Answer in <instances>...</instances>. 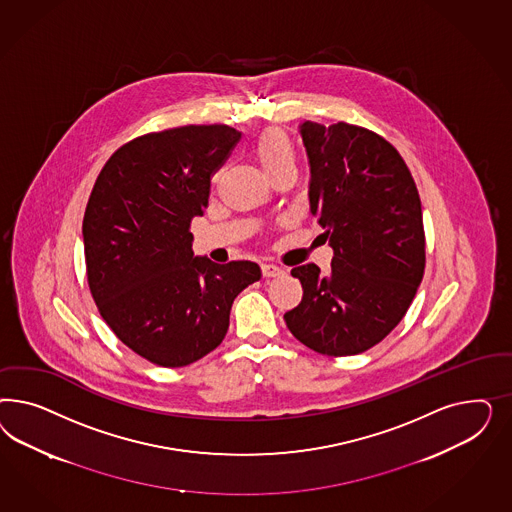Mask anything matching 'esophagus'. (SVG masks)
I'll use <instances>...</instances> for the list:
<instances>
[{
    "label": "esophagus",
    "mask_w": 512,
    "mask_h": 512,
    "mask_svg": "<svg viewBox=\"0 0 512 512\" xmlns=\"http://www.w3.org/2000/svg\"><path fill=\"white\" fill-rule=\"evenodd\" d=\"M261 270H263L264 278H278L281 274H285V270H283V268H279L276 264H263V266H261Z\"/></svg>",
    "instance_id": "esophagus-1"
}]
</instances>
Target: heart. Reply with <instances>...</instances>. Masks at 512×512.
<instances>
[{
	"label": "heart",
	"instance_id": "obj_1",
	"mask_svg": "<svg viewBox=\"0 0 512 512\" xmlns=\"http://www.w3.org/2000/svg\"><path fill=\"white\" fill-rule=\"evenodd\" d=\"M255 157L263 171H276L279 167L295 163V150L289 137L281 129H266L255 140Z\"/></svg>",
	"mask_w": 512,
	"mask_h": 512
}]
</instances>
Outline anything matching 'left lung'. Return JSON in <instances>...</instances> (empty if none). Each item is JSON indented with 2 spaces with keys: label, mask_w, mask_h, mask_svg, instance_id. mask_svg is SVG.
Here are the masks:
<instances>
[{
  "label": "left lung",
  "mask_w": 512,
  "mask_h": 512,
  "mask_svg": "<svg viewBox=\"0 0 512 512\" xmlns=\"http://www.w3.org/2000/svg\"><path fill=\"white\" fill-rule=\"evenodd\" d=\"M310 212L334 251L330 274L291 270L304 295L283 315L296 340L328 357L368 351L402 321L424 274L419 191L398 150L357 125L302 122Z\"/></svg>",
  "instance_id": "obj_1"
}]
</instances>
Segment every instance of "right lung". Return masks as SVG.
<instances>
[{"label": "right lung", "instance_id": "right-lung-1", "mask_svg": "<svg viewBox=\"0 0 512 512\" xmlns=\"http://www.w3.org/2000/svg\"><path fill=\"white\" fill-rule=\"evenodd\" d=\"M240 137L229 125L150 133L116 150L95 180L82 223L90 291L114 334L157 366L214 351L234 298L261 279L257 263H212L191 249V219Z\"/></svg>", "mask_w": 512, "mask_h": 512}]
</instances>
